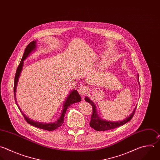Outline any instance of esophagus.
<instances>
[{
  "instance_id": "1",
  "label": "esophagus",
  "mask_w": 160,
  "mask_h": 160,
  "mask_svg": "<svg viewBox=\"0 0 160 160\" xmlns=\"http://www.w3.org/2000/svg\"><path fill=\"white\" fill-rule=\"evenodd\" d=\"M78 93L80 94V95L83 96V95H85L87 93L88 88H87V87H86L85 85H81L78 88Z\"/></svg>"
}]
</instances>
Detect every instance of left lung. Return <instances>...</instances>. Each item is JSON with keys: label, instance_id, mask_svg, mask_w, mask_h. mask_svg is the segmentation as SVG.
I'll list each match as a JSON object with an SVG mask.
<instances>
[{"label": "left lung", "instance_id": "8db88e82", "mask_svg": "<svg viewBox=\"0 0 160 160\" xmlns=\"http://www.w3.org/2000/svg\"><path fill=\"white\" fill-rule=\"evenodd\" d=\"M139 77V76H138ZM138 80V83H139V78ZM85 100L86 102H88L92 107V114L91 116V121L90 122V126L91 128L94 129L96 131H107V130H111L115 129L116 128H118L119 126H121L128 122L130 121L131 119L133 118L134 113L136 110V107L135 108L134 110L133 111L132 113L130 115L129 117L126 118L124 120L122 121H118V122H111V121H107L103 120L100 119L98 116L97 115L96 109H95V104L92 102V101L88 98V97H85Z\"/></svg>", "mask_w": 160, "mask_h": 160}]
</instances>
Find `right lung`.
<instances>
[{
	"label": "right lung",
	"mask_w": 160,
	"mask_h": 160,
	"mask_svg": "<svg viewBox=\"0 0 160 160\" xmlns=\"http://www.w3.org/2000/svg\"><path fill=\"white\" fill-rule=\"evenodd\" d=\"M36 41H33L32 42H31L26 48L23 54V57L21 59V62L19 63V65L18 67V69L16 70V75H15V78H14V98H15V101L16 103L17 104L16 102V87H17V84H18V82L19 80V75L21 74V72L22 71V66H23V63H24V60L29 55L30 53L36 49ZM81 101V97L80 96V95L78 94L77 90H74L73 91H72L69 95L67 97L66 101L65 102L64 105H63V109L62 113L61 116L60 117V118L57 120V121L55 122H51V123H42V122H36V121H34L32 120H31L30 119H29L28 118H27L21 111V109H19L20 111L21 112L22 116H24L26 121L36 127L39 129H42L44 130H46V131H53L56 129H57L58 128H59L60 126H62V124H63L64 122V117L66 113V111L67 110V109L68 108V107L70 105H72L74 103L76 102H78ZM17 105L18 106V105L17 104Z\"/></svg>",
	"instance_id": "add662e5"
}]
</instances>
